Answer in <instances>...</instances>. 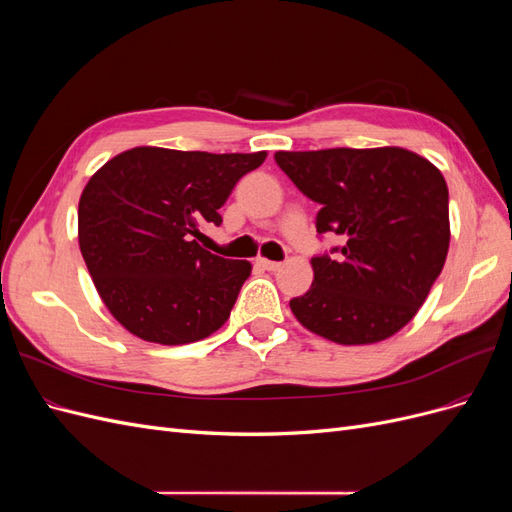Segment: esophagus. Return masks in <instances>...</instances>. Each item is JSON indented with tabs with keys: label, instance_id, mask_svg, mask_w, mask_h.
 Listing matches in <instances>:
<instances>
[{
	"label": "esophagus",
	"instance_id": "esophagus-1",
	"mask_svg": "<svg viewBox=\"0 0 512 512\" xmlns=\"http://www.w3.org/2000/svg\"><path fill=\"white\" fill-rule=\"evenodd\" d=\"M258 262L262 267H265L267 271H277L282 267V262H275V260H267V258H258Z\"/></svg>",
	"mask_w": 512,
	"mask_h": 512
}]
</instances>
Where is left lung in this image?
I'll return each mask as SVG.
<instances>
[{
	"instance_id": "obj_1",
	"label": "left lung",
	"mask_w": 512,
	"mask_h": 512,
	"mask_svg": "<svg viewBox=\"0 0 512 512\" xmlns=\"http://www.w3.org/2000/svg\"><path fill=\"white\" fill-rule=\"evenodd\" d=\"M275 162L320 205V235L344 239L335 256L312 258V288L290 301L292 314L342 346L376 344L404 329L451 241L440 170L401 147L277 151Z\"/></svg>"
}]
</instances>
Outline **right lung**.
<instances>
[{"instance_id":"right-lung-1","label":"right lung","mask_w":512,"mask_h":512,"mask_svg":"<svg viewBox=\"0 0 512 512\" xmlns=\"http://www.w3.org/2000/svg\"><path fill=\"white\" fill-rule=\"evenodd\" d=\"M267 153L134 147L108 160L79 200V245L108 312L145 342L181 346L228 320L247 260L200 247L237 181Z\"/></svg>"}]
</instances>
